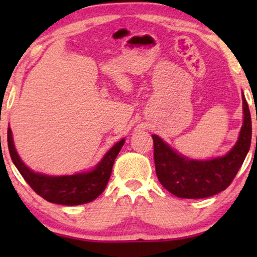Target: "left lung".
I'll use <instances>...</instances> for the list:
<instances>
[{"mask_svg": "<svg viewBox=\"0 0 257 257\" xmlns=\"http://www.w3.org/2000/svg\"><path fill=\"white\" fill-rule=\"evenodd\" d=\"M243 100V125L233 149L224 157L212 160H189L174 152L158 136H152L154 164L160 184L178 198L202 199L222 192L234 180L251 143V118Z\"/></svg>", "mask_w": 257, "mask_h": 257, "instance_id": "obj_1", "label": "left lung"}]
</instances>
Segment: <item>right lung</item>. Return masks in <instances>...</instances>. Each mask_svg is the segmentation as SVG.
<instances>
[{"label":"right lung","mask_w":257,"mask_h":257,"mask_svg":"<svg viewBox=\"0 0 257 257\" xmlns=\"http://www.w3.org/2000/svg\"><path fill=\"white\" fill-rule=\"evenodd\" d=\"M124 142L125 140L121 139L120 142L115 144L105 154L98 166L89 173L65 175V177H48V175L35 173L22 163L14 146L12 130L10 127L8 128V149L10 157L24 180L38 195H41L47 201L64 206L91 202L103 193L110 179L115 158L124 145Z\"/></svg>","instance_id":"right-lung-1"}]
</instances>
